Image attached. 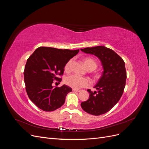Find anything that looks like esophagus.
Wrapping results in <instances>:
<instances>
[{
    "label": "esophagus",
    "instance_id": "34e87169",
    "mask_svg": "<svg viewBox=\"0 0 149 149\" xmlns=\"http://www.w3.org/2000/svg\"><path fill=\"white\" fill-rule=\"evenodd\" d=\"M73 91L74 92H79L81 91L80 89H73Z\"/></svg>",
    "mask_w": 149,
    "mask_h": 149
}]
</instances>
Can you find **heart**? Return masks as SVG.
Masks as SVG:
<instances>
[{"instance_id": "heart-1", "label": "heart", "mask_w": 149, "mask_h": 149, "mask_svg": "<svg viewBox=\"0 0 149 149\" xmlns=\"http://www.w3.org/2000/svg\"><path fill=\"white\" fill-rule=\"evenodd\" d=\"M72 63V60H70L68 61L65 66V70L66 71H68L70 70L71 65ZM84 63L87 69H96L97 67V63L91 58H86L84 60ZM65 81L67 85L70 86V87L73 88L74 89H79L83 87L88 86L90 84L91 82L89 79L86 78L81 77L76 74L70 75L65 78Z\"/></svg>"}]
</instances>
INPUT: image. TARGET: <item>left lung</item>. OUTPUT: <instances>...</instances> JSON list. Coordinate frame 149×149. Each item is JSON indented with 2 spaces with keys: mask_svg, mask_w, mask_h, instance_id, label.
<instances>
[{
  "mask_svg": "<svg viewBox=\"0 0 149 149\" xmlns=\"http://www.w3.org/2000/svg\"><path fill=\"white\" fill-rule=\"evenodd\" d=\"M84 53L95 55L101 61L103 72L96 85L97 91L88 89L89 97L81 103L82 109L88 113L100 116L113 107L123 95L127 78L125 63L112 49L104 46L81 49Z\"/></svg>",
  "mask_w": 149,
  "mask_h": 149,
  "instance_id": "obj_1",
  "label": "left lung"
}]
</instances>
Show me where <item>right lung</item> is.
<instances>
[{
    "mask_svg": "<svg viewBox=\"0 0 149 149\" xmlns=\"http://www.w3.org/2000/svg\"><path fill=\"white\" fill-rule=\"evenodd\" d=\"M79 49L70 50L51 47H39L26 61L24 72L26 93L40 109L53 111L61 107L72 89L63 84L54 88V80L61 82L66 63L77 55Z\"/></svg>",
    "mask_w": 149,
    "mask_h": 149,
    "instance_id": "right-lung-1",
    "label": "right lung"
}]
</instances>
